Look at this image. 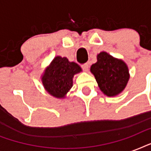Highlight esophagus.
Wrapping results in <instances>:
<instances>
[{"mask_svg":"<svg viewBox=\"0 0 151 151\" xmlns=\"http://www.w3.org/2000/svg\"><path fill=\"white\" fill-rule=\"evenodd\" d=\"M81 67H82V69L85 71H88V68H89V64L88 63H87L83 64L82 66H81Z\"/></svg>","mask_w":151,"mask_h":151,"instance_id":"34e87169","label":"esophagus"}]
</instances>
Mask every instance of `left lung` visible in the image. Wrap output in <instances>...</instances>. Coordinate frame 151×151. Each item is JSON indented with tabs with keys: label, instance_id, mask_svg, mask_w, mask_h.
I'll return each instance as SVG.
<instances>
[{
	"label": "left lung",
	"instance_id": "obj_1",
	"mask_svg": "<svg viewBox=\"0 0 151 151\" xmlns=\"http://www.w3.org/2000/svg\"><path fill=\"white\" fill-rule=\"evenodd\" d=\"M102 92L107 96H115L125 88L129 80V68L122 59L106 52L97 55V62L90 68Z\"/></svg>",
	"mask_w": 151,
	"mask_h": 151
}]
</instances>
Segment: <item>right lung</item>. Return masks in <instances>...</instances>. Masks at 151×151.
Masks as SVG:
<instances>
[{"instance_id": "right-lung-1", "label": "right lung", "mask_w": 151, "mask_h": 151, "mask_svg": "<svg viewBox=\"0 0 151 151\" xmlns=\"http://www.w3.org/2000/svg\"><path fill=\"white\" fill-rule=\"evenodd\" d=\"M81 72L80 66L66 57L56 56L45 70L41 81L45 89L52 96L62 99L73 86V78Z\"/></svg>"}]
</instances>
